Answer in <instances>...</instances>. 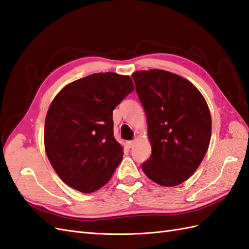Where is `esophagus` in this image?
I'll list each match as a JSON object with an SVG mask.
<instances>
[{
    "label": "esophagus",
    "mask_w": 249,
    "mask_h": 249,
    "mask_svg": "<svg viewBox=\"0 0 249 249\" xmlns=\"http://www.w3.org/2000/svg\"><path fill=\"white\" fill-rule=\"evenodd\" d=\"M126 144H127V146H128L129 148H131L132 146H134L135 141H127V142H126Z\"/></svg>",
    "instance_id": "esophagus-1"
}]
</instances>
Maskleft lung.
<instances>
[{"mask_svg":"<svg viewBox=\"0 0 249 249\" xmlns=\"http://www.w3.org/2000/svg\"><path fill=\"white\" fill-rule=\"evenodd\" d=\"M131 76L152 145L142 170L160 186H178L194 174L209 147V107L197 88L177 74L155 69Z\"/></svg>","mask_w":249,"mask_h":249,"instance_id":"left-lung-1","label":"left lung"}]
</instances>
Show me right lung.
Listing matches in <instances>:
<instances>
[{
  "label": "right lung",
  "instance_id": "obj_1",
  "mask_svg": "<svg viewBox=\"0 0 249 249\" xmlns=\"http://www.w3.org/2000/svg\"><path fill=\"white\" fill-rule=\"evenodd\" d=\"M135 89L129 76L95 73L67 85L52 102L44 146L61 180L83 193L109 181L123 159L113 136L112 111Z\"/></svg>",
  "mask_w": 249,
  "mask_h": 249
}]
</instances>
